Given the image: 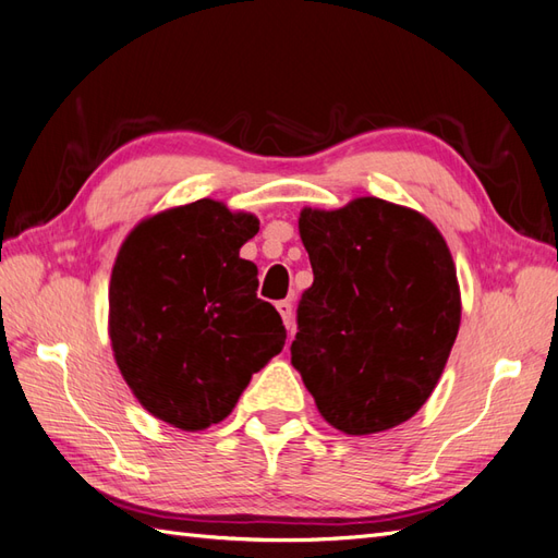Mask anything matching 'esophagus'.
Instances as JSON below:
<instances>
[{
  "instance_id": "34e87169",
  "label": "esophagus",
  "mask_w": 558,
  "mask_h": 558,
  "mask_svg": "<svg viewBox=\"0 0 558 558\" xmlns=\"http://www.w3.org/2000/svg\"><path fill=\"white\" fill-rule=\"evenodd\" d=\"M276 308H278V314H280V318H282V323H284V328H292V304L288 302V300H282V302H278L276 304Z\"/></svg>"
}]
</instances>
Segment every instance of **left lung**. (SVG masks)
I'll return each instance as SVG.
<instances>
[{"label": "left lung", "instance_id": "8db88e82", "mask_svg": "<svg viewBox=\"0 0 558 558\" xmlns=\"http://www.w3.org/2000/svg\"><path fill=\"white\" fill-rule=\"evenodd\" d=\"M314 284L296 308L292 366L344 435L409 421L442 375L461 326L457 266L430 218L378 197L302 209Z\"/></svg>", "mask_w": 558, "mask_h": 558}]
</instances>
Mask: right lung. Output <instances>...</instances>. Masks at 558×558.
Segmentation results:
<instances>
[{
    "instance_id": "obj_1",
    "label": "right lung",
    "mask_w": 558,
    "mask_h": 558,
    "mask_svg": "<svg viewBox=\"0 0 558 558\" xmlns=\"http://www.w3.org/2000/svg\"><path fill=\"white\" fill-rule=\"evenodd\" d=\"M256 232L254 214L197 199L142 218L123 240L109 338L123 380L154 418L206 430L282 352V318L256 296V266L240 258Z\"/></svg>"
}]
</instances>
